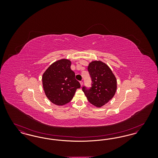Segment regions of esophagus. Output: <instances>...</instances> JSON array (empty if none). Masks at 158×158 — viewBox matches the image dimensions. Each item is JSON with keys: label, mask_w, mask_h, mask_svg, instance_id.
<instances>
[{"label": "esophagus", "mask_w": 158, "mask_h": 158, "mask_svg": "<svg viewBox=\"0 0 158 158\" xmlns=\"http://www.w3.org/2000/svg\"><path fill=\"white\" fill-rule=\"evenodd\" d=\"M79 82H80V84H81V86H82L83 85V81H80Z\"/></svg>", "instance_id": "obj_1"}]
</instances>
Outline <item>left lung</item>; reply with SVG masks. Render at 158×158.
<instances>
[{"label": "left lung", "mask_w": 158, "mask_h": 158, "mask_svg": "<svg viewBox=\"0 0 158 158\" xmlns=\"http://www.w3.org/2000/svg\"><path fill=\"white\" fill-rule=\"evenodd\" d=\"M88 70L91 79V87H82L83 92L90 104L101 107L113 98L117 89V80L106 64L101 61L89 63Z\"/></svg>", "instance_id": "8db88e82"}]
</instances>
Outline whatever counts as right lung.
Returning <instances> with one entry per match:
<instances>
[{
	"label": "right lung",
	"mask_w": 158,
	"mask_h": 158,
	"mask_svg": "<svg viewBox=\"0 0 158 158\" xmlns=\"http://www.w3.org/2000/svg\"><path fill=\"white\" fill-rule=\"evenodd\" d=\"M71 61L66 59L57 61L48 68L43 75L45 95L53 104L63 105L73 98L81 84L71 70Z\"/></svg>",
	"instance_id": "1"
}]
</instances>
